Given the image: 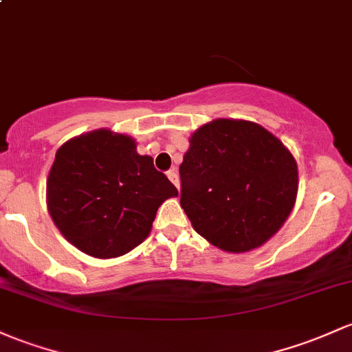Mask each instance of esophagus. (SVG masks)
<instances>
[{
	"instance_id": "34e87169",
	"label": "esophagus",
	"mask_w": 352,
	"mask_h": 352,
	"mask_svg": "<svg viewBox=\"0 0 352 352\" xmlns=\"http://www.w3.org/2000/svg\"><path fill=\"white\" fill-rule=\"evenodd\" d=\"M167 177H168L170 182H172L173 185H175L177 188H179V175H177V170H175V168L168 170V172H167Z\"/></svg>"
}]
</instances>
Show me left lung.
Wrapping results in <instances>:
<instances>
[{
	"instance_id": "8db88e82",
	"label": "left lung",
	"mask_w": 352,
	"mask_h": 352,
	"mask_svg": "<svg viewBox=\"0 0 352 352\" xmlns=\"http://www.w3.org/2000/svg\"><path fill=\"white\" fill-rule=\"evenodd\" d=\"M180 165V206L197 234L226 252H249L291 215L297 164L258 123L217 118L197 129Z\"/></svg>"
}]
</instances>
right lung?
<instances>
[{"label":"right lung","instance_id":"obj_1","mask_svg":"<svg viewBox=\"0 0 352 352\" xmlns=\"http://www.w3.org/2000/svg\"><path fill=\"white\" fill-rule=\"evenodd\" d=\"M179 195L132 137L94 130L58 148L46 206L61 235L96 258L120 257L148 237L157 210Z\"/></svg>","mask_w":352,"mask_h":352}]
</instances>
